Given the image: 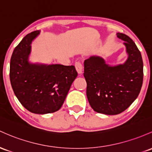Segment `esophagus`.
Here are the masks:
<instances>
[{
  "label": "esophagus",
  "mask_w": 152,
  "mask_h": 152,
  "mask_svg": "<svg viewBox=\"0 0 152 152\" xmlns=\"http://www.w3.org/2000/svg\"><path fill=\"white\" fill-rule=\"evenodd\" d=\"M75 66H76V69L77 71V72L79 74H81L83 73V66L80 62H76V64H75Z\"/></svg>",
  "instance_id": "esophagus-1"
}]
</instances>
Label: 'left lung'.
<instances>
[{
    "label": "left lung",
    "instance_id": "left-lung-1",
    "mask_svg": "<svg viewBox=\"0 0 152 152\" xmlns=\"http://www.w3.org/2000/svg\"><path fill=\"white\" fill-rule=\"evenodd\" d=\"M124 41L127 59L123 63L111 65L98 56L84 61V76L86 96L90 106L96 113L118 115L136 100L143 84V60L141 54L129 37L118 32Z\"/></svg>",
    "mask_w": 152,
    "mask_h": 152
}]
</instances>
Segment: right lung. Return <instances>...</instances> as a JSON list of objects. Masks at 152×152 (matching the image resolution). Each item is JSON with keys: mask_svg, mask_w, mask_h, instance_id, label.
Masks as SVG:
<instances>
[{"mask_svg": "<svg viewBox=\"0 0 152 152\" xmlns=\"http://www.w3.org/2000/svg\"><path fill=\"white\" fill-rule=\"evenodd\" d=\"M39 34V30L29 33L15 48L10 81L21 104L31 113L42 115L60 110L78 73L74 66L30 62L31 44Z\"/></svg>", "mask_w": 152, "mask_h": 152, "instance_id": "add662e5", "label": "right lung"}]
</instances>
